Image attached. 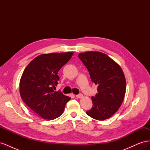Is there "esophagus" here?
I'll use <instances>...</instances> for the list:
<instances>
[{
    "instance_id": "obj_1",
    "label": "esophagus",
    "mask_w": 150,
    "mask_h": 150,
    "mask_svg": "<svg viewBox=\"0 0 150 150\" xmlns=\"http://www.w3.org/2000/svg\"><path fill=\"white\" fill-rule=\"evenodd\" d=\"M83 95L82 94H79L76 95V97L77 98H83Z\"/></svg>"
}]
</instances>
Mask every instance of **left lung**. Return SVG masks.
<instances>
[{
  "instance_id": "8db88e82",
  "label": "left lung",
  "mask_w": 150,
  "mask_h": 150,
  "mask_svg": "<svg viewBox=\"0 0 150 150\" xmlns=\"http://www.w3.org/2000/svg\"><path fill=\"white\" fill-rule=\"evenodd\" d=\"M80 60L87 68L98 93L92 96V108L86 114L97 120H104L118 110L126 93V79L121 67L106 54L89 51L80 53Z\"/></svg>"
}]
</instances>
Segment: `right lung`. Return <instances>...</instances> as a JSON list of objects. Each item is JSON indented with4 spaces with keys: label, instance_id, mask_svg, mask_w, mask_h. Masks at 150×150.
<instances>
[{
    "label": "right lung",
    "instance_id": "obj_1",
    "mask_svg": "<svg viewBox=\"0 0 150 150\" xmlns=\"http://www.w3.org/2000/svg\"><path fill=\"white\" fill-rule=\"evenodd\" d=\"M72 52L41 54L25 67L20 81L23 101L44 119L54 120L64 111L71 98L61 91H54L59 77L58 71L71 58Z\"/></svg>",
    "mask_w": 150,
    "mask_h": 150
}]
</instances>
